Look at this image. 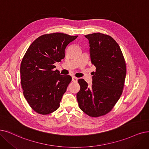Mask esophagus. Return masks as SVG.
<instances>
[{
	"mask_svg": "<svg viewBox=\"0 0 149 149\" xmlns=\"http://www.w3.org/2000/svg\"><path fill=\"white\" fill-rule=\"evenodd\" d=\"M77 80H78V79H77V77H72V81H73L74 82H77Z\"/></svg>",
	"mask_w": 149,
	"mask_h": 149,
	"instance_id": "obj_1",
	"label": "esophagus"
}]
</instances>
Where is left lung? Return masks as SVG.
I'll use <instances>...</instances> for the list:
<instances>
[{
    "label": "left lung",
    "mask_w": 149,
    "mask_h": 149,
    "mask_svg": "<svg viewBox=\"0 0 149 149\" xmlns=\"http://www.w3.org/2000/svg\"><path fill=\"white\" fill-rule=\"evenodd\" d=\"M85 36L89 40L91 60L96 71L91 87L79 79L80 89L77 99L84 113L97 118L111 111L122 95L126 64L119 44L111 36L100 33Z\"/></svg>",
    "instance_id": "left-lung-1"
}]
</instances>
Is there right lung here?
<instances>
[{
	"label": "right lung",
	"instance_id": "right-lung-1",
	"mask_svg": "<svg viewBox=\"0 0 149 149\" xmlns=\"http://www.w3.org/2000/svg\"><path fill=\"white\" fill-rule=\"evenodd\" d=\"M77 37L62 33L43 35L25 52L20 68L21 84L24 97L36 113L46 115L59 108L72 77L60 75L54 70V64L64 58L67 46Z\"/></svg>",
	"mask_w": 149,
	"mask_h": 149
}]
</instances>
